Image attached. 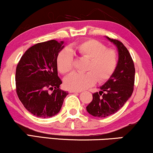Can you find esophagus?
Wrapping results in <instances>:
<instances>
[{
	"label": "esophagus",
	"mask_w": 153,
	"mask_h": 153,
	"mask_svg": "<svg viewBox=\"0 0 153 153\" xmlns=\"http://www.w3.org/2000/svg\"><path fill=\"white\" fill-rule=\"evenodd\" d=\"M69 92H70V93H81V91H76V90H70V91H69Z\"/></svg>",
	"instance_id": "34e87169"
}]
</instances>
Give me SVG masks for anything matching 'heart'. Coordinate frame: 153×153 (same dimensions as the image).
I'll return each instance as SVG.
<instances>
[{"label": "heart", "mask_w": 153, "mask_h": 153, "mask_svg": "<svg viewBox=\"0 0 153 153\" xmlns=\"http://www.w3.org/2000/svg\"><path fill=\"white\" fill-rule=\"evenodd\" d=\"M75 49L81 58L88 60L85 73L73 72L65 79V85L69 89L81 91L98 83L108 80L116 70L118 54L114 49H107L103 43L95 39H88L75 46ZM58 70L66 74L73 70L74 58L70 49H64L56 59Z\"/></svg>", "instance_id": "1"}]
</instances>
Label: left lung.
Listing matches in <instances>:
<instances>
[{"instance_id":"1","label":"left lung","mask_w":153,"mask_h":153,"mask_svg":"<svg viewBox=\"0 0 153 153\" xmlns=\"http://www.w3.org/2000/svg\"><path fill=\"white\" fill-rule=\"evenodd\" d=\"M107 39L118 48V66L99 93L93 94V99L86 107L90 114L99 118L109 116L122 108L131 97L134 85L135 68L130 53L121 42Z\"/></svg>"}]
</instances>
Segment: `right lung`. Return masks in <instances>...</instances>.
<instances>
[{"instance_id": "1", "label": "right lung", "mask_w": 153, "mask_h": 153, "mask_svg": "<svg viewBox=\"0 0 153 153\" xmlns=\"http://www.w3.org/2000/svg\"><path fill=\"white\" fill-rule=\"evenodd\" d=\"M63 42L37 43L24 53L16 69V91L24 107L34 116L47 118L60 111L68 92L62 91L57 59ZM50 91H52L51 93Z\"/></svg>"}]
</instances>
